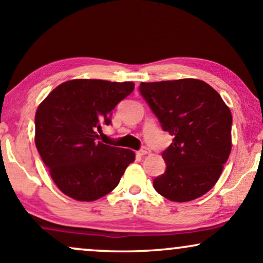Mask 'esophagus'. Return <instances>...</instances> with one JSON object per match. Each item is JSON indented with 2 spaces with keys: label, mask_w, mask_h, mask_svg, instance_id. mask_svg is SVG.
Instances as JSON below:
<instances>
[{
  "label": "esophagus",
  "mask_w": 263,
  "mask_h": 263,
  "mask_svg": "<svg viewBox=\"0 0 263 263\" xmlns=\"http://www.w3.org/2000/svg\"><path fill=\"white\" fill-rule=\"evenodd\" d=\"M148 153H149V149L147 148V147H143V148H141L140 151H138L137 155L138 156H146V155H148Z\"/></svg>",
  "instance_id": "esophagus-1"
}]
</instances>
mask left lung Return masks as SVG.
I'll list each match as a JSON object with an SVG mask.
<instances>
[{
  "label": "left lung",
  "mask_w": 263,
  "mask_h": 263,
  "mask_svg": "<svg viewBox=\"0 0 263 263\" xmlns=\"http://www.w3.org/2000/svg\"><path fill=\"white\" fill-rule=\"evenodd\" d=\"M140 92L174 136L162 157L167 168L155 178L162 197L184 203L215 185L231 152L230 108L218 91L198 79L141 83Z\"/></svg>",
  "instance_id": "left-lung-1"
}]
</instances>
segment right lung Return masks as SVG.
Here are the masks:
<instances>
[{
  "instance_id": "1",
  "label": "right lung",
  "mask_w": 263,
  "mask_h": 263,
  "mask_svg": "<svg viewBox=\"0 0 263 263\" xmlns=\"http://www.w3.org/2000/svg\"><path fill=\"white\" fill-rule=\"evenodd\" d=\"M134 89L131 81L74 79L57 86L38 106L35 147L65 195L79 201L100 199L135 161L134 151L99 141L114 108Z\"/></svg>"
}]
</instances>
